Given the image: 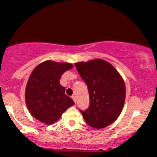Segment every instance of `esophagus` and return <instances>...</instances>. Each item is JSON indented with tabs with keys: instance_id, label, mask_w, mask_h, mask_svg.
<instances>
[{
	"instance_id": "1",
	"label": "esophagus",
	"mask_w": 157,
	"mask_h": 157,
	"mask_svg": "<svg viewBox=\"0 0 157 157\" xmlns=\"http://www.w3.org/2000/svg\"><path fill=\"white\" fill-rule=\"evenodd\" d=\"M71 98H72L73 100L74 101V102H75V103H77V99H76V96H74H74H71Z\"/></svg>"
}]
</instances>
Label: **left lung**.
<instances>
[{
    "instance_id": "left-lung-1",
    "label": "left lung",
    "mask_w": 157,
    "mask_h": 157,
    "mask_svg": "<svg viewBox=\"0 0 157 157\" xmlns=\"http://www.w3.org/2000/svg\"><path fill=\"white\" fill-rule=\"evenodd\" d=\"M74 64L90 95L89 108L80 110L83 118L96 129L107 127L118 118L124 107L126 91L122 77L105 60L94 59Z\"/></svg>"
}]
</instances>
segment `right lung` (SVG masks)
Here are the masks:
<instances>
[{"mask_svg":"<svg viewBox=\"0 0 157 157\" xmlns=\"http://www.w3.org/2000/svg\"><path fill=\"white\" fill-rule=\"evenodd\" d=\"M73 67L70 63L45 61L33 70L26 84L25 100L35 118L46 124H54L74 105L59 83L61 75Z\"/></svg>","mask_w":157,"mask_h":157,"instance_id":"obj_1","label":"right lung"}]
</instances>
